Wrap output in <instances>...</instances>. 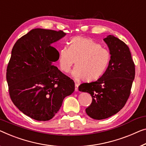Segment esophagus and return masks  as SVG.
Returning a JSON list of instances; mask_svg holds the SVG:
<instances>
[{
	"mask_svg": "<svg viewBox=\"0 0 146 146\" xmlns=\"http://www.w3.org/2000/svg\"><path fill=\"white\" fill-rule=\"evenodd\" d=\"M75 91L76 92H77L78 91V88H79V84H78L77 83H75Z\"/></svg>",
	"mask_w": 146,
	"mask_h": 146,
	"instance_id": "esophagus-1",
	"label": "esophagus"
}]
</instances>
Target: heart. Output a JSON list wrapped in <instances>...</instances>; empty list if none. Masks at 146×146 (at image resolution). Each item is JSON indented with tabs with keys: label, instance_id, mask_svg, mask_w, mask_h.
<instances>
[{
	"label": "heart",
	"instance_id": "heart-1",
	"mask_svg": "<svg viewBox=\"0 0 146 146\" xmlns=\"http://www.w3.org/2000/svg\"><path fill=\"white\" fill-rule=\"evenodd\" d=\"M111 60L110 51L91 38L77 36L71 39L69 46L59 50L58 64L64 73H69L71 67L72 76L76 80L87 81L96 80L103 75Z\"/></svg>",
	"mask_w": 146,
	"mask_h": 146
}]
</instances>
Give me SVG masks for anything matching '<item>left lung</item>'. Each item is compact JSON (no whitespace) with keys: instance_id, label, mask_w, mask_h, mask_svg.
I'll return each instance as SVG.
<instances>
[{"instance_id":"obj_1","label":"left lung","mask_w":146,"mask_h":146,"mask_svg":"<svg viewBox=\"0 0 146 146\" xmlns=\"http://www.w3.org/2000/svg\"><path fill=\"white\" fill-rule=\"evenodd\" d=\"M104 40L111 54L106 72L96 81L79 86V91L92 96V102L86 113L96 120L107 119L125 106L135 77V65L128 46L113 35H108Z\"/></svg>"}]
</instances>
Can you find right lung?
I'll use <instances>...</instances> for the list:
<instances>
[{"instance_id":"1","label":"right lung","mask_w":146,"mask_h":146,"mask_svg":"<svg viewBox=\"0 0 146 146\" xmlns=\"http://www.w3.org/2000/svg\"><path fill=\"white\" fill-rule=\"evenodd\" d=\"M62 31L37 28L16 41L6 70L10 98L23 113L36 121L53 118L75 82L52 63L59 52L52 43L66 35Z\"/></svg>"}]
</instances>
